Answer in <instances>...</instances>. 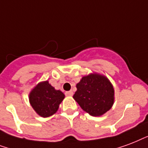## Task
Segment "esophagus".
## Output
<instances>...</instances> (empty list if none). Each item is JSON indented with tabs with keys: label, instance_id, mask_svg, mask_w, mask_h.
I'll list each match as a JSON object with an SVG mask.
<instances>
[{
	"label": "esophagus",
	"instance_id": "obj_1",
	"mask_svg": "<svg viewBox=\"0 0 148 148\" xmlns=\"http://www.w3.org/2000/svg\"><path fill=\"white\" fill-rule=\"evenodd\" d=\"M66 96H69V97H72L73 95V92L72 90H70V91H67V92H66Z\"/></svg>",
	"mask_w": 148,
	"mask_h": 148
}]
</instances>
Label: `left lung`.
<instances>
[{"instance_id":"8db88e82","label":"left lung","mask_w":148,"mask_h":148,"mask_svg":"<svg viewBox=\"0 0 148 148\" xmlns=\"http://www.w3.org/2000/svg\"><path fill=\"white\" fill-rule=\"evenodd\" d=\"M76 88L73 98L90 115L99 116L113 106L114 90L110 80L104 75L92 73L83 76Z\"/></svg>"}]
</instances>
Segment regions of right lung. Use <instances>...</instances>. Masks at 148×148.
Returning a JSON list of instances; mask_svg holds the SVG:
<instances>
[{
  "label": "right lung",
  "instance_id": "1",
  "mask_svg": "<svg viewBox=\"0 0 148 148\" xmlns=\"http://www.w3.org/2000/svg\"><path fill=\"white\" fill-rule=\"evenodd\" d=\"M64 98L63 92L56 90L49 84V81L38 83L29 94L32 108L42 117H49L56 113Z\"/></svg>",
  "mask_w": 148,
  "mask_h": 148
}]
</instances>
